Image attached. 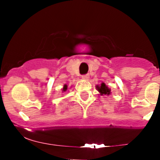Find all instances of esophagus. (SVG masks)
Listing matches in <instances>:
<instances>
[{
    "label": "esophagus",
    "mask_w": 160,
    "mask_h": 160,
    "mask_svg": "<svg viewBox=\"0 0 160 160\" xmlns=\"http://www.w3.org/2000/svg\"><path fill=\"white\" fill-rule=\"evenodd\" d=\"M90 77V76L88 75V74H85V75H83L82 76V79H83V80H88Z\"/></svg>",
    "instance_id": "esophagus-1"
}]
</instances>
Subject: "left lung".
I'll return each mask as SVG.
<instances>
[{
  "instance_id": "left-lung-1",
  "label": "left lung",
  "mask_w": 160,
  "mask_h": 160,
  "mask_svg": "<svg viewBox=\"0 0 160 160\" xmlns=\"http://www.w3.org/2000/svg\"><path fill=\"white\" fill-rule=\"evenodd\" d=\"M97 88H98V91L101 93V94H107L109 95L111 93V90L108 88L105 85V83H101V85L100 87L97 86Z\"/></svg>"
}]
</instances>
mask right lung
Masks as SVG:
<instances>
[{"mask_svg":"<svg viewBox=\"0 0 160 160\" xmlns=\"http://www.w3.org/2000/svg\"><path fill=\"white\" fill-rule=\"evenodd\" d=\"M67 89V85H64V88H63V89H62V90H63V91H66Z\"/></svg>","mask_w":160,"mask_h":160,"instance_id":"1","label":"right lung"}]
</instances>
